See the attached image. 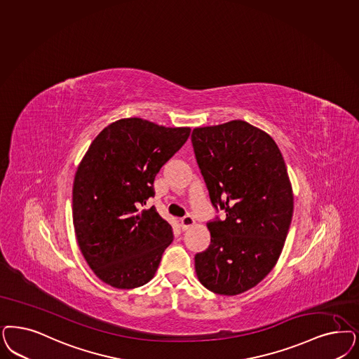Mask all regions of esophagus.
I'll return each mask as SVG.
<instances>
[{
    "instance_id": "esophagus-1",
    "label": "esophagus",
    "mask_w": 359,
    "mask_h": 359,
    "mask_svg": "<svg viewBox=\"0 0 359 359\" xmlns=\"http://www.w3.org/2000/svg\"><path fill=\"white\" fill-rule=\"evenodd\" d=\"M194 224H195V219H194L192 216H189V215H187L183 219H180V226H182L183 231H187V229H188L189 226H192Z\"/></svg>"
}]
</instances>
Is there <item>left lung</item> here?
Segmentation results:
<instances>
[{
	"label": "left lung",
	"instance_id": "1",
	"mask_svg": "<svg viewBox=\"0 0 359 359\" xmlns=\"http://www.w3.org/2000/svg\"><path fill=\"white\" fill-rule=\"evenodd\" d=\"M213 208L210 244L195 256L200 283L236 296L262 281L278 260L293 216V192L276 142L244 121L198 127L191 135Z\"/></svg>",
	"mask_w": 359,
	"mask_h": 359
}]
</instances>
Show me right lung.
Returning a JSON list of instances; mask_svg holds the SVG:
<instances>
[{
    "label": "right lung",
    "mask_w": 359,
    "mask_h": 359,
    "mask_svg": "<svg viewBox=\"0 0 359 359\" xmlns=\"http://www.w3.org/2000/svg\"><path fill=\"white\" fill-rule=\"evenodd\" d=\"M189 133L127 118L90 144L75 173L73 223L83 257L103 283L134 289L154 277L172 243V226L144 205L155 196L156 173Z\"/></svg>",
    "instance_id": "right-lung-1"
}]
</instances>
